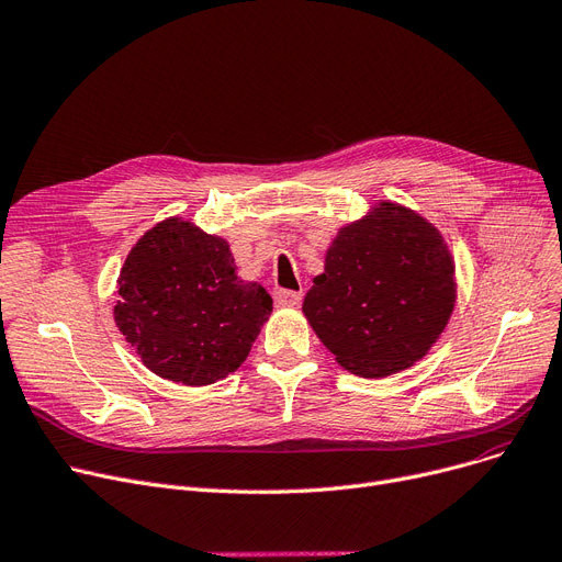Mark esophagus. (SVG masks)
Returning <instances> with one entry per match:
<instances>
[{
  "instance_id": "esophagus-1",
  "label": "esophagus",
  "mask_w": 562,
  "mask_h": 562,
  "mask_svg": "<svg viewBox=\"0 0 562 562\" xmlns=\"http://www.w3.org/2000/svg\"><path fill=\"white\" fill-rule=\"evenodd\" d=\"M302 292H296V290H274V302L279 304V306H300L302 304Z\"/></svg>"
}]
</instances>
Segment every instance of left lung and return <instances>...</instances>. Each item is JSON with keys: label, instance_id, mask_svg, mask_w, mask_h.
<instances>
[{"label": "left lung", "instance_id": "obj_1", "mask_svg": "<svg viewBox=\"0 0 562 562\" xmlns=\"http://www.w3.org/2000/svg\"><path fill=\"white\" fill-rule=\"evenodd\" d=\"M453 300V260L438 231L408 209L381 204L340 231L304 313L342 368L379 379L431 349Z\"/></svg>", "mask_w": 562, "mask_h": 562}]
</instances>
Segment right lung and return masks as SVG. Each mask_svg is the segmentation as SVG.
Here are the masks:
<instances>
[{
  "mask_svg": "<svg viewBox=\"0 0 562 562\" xmlns=\"http://www.w3.org/2000/svg\"><path fill=\"white\" fill-rule=\"evenodd\" d=\"M270 313L272 296L238 279L228 245L177 217L147 231L117 281L122 336L154 374L183 385L238 370Z\"/></svg>",
  "mask_w": 562,
  "mask_h": 562,
  "instance_id": "1",
  "label": "right lung"
}]
</instances>
